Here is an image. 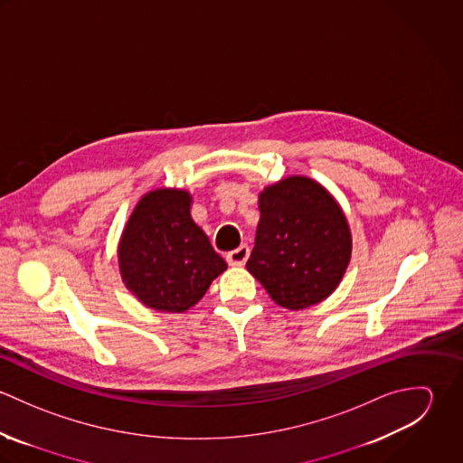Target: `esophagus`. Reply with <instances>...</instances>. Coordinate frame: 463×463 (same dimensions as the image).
Here are the masks:
<instances>
[{
    "mask_svg": "<svg viewBox=\"0 0 463 463\" xmlns=\"http://www.w3.org/2000/svg\"><path fill=\"white\" fill-rule=\"evenodd\" d=\"M248 257H250V248L248 246H239L237 250H233V251H230L226 255V262L233 265V267H242V265L246 264Z\"/></svg>",
    "mask_w": 463,
    "mask_h": 463,
    "instance_id": "esophagus-1",
    "label": "esophagus"
}]
</instances>
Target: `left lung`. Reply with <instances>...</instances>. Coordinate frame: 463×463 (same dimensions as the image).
<instances>
[{
    "label": "left lung",
    "mask_w": 463,
    "mask_h": 463,
    "mask_svg": "<svg viewBox=\"0 0 463 463\" xmlns=\"http://www.w3.org/2000/svg\"><path fill=\"white\" fill-rule=\"evenodd\" d=\"M259 208L248 270L288 310L328 298L351 259L349 226L336 201L314 180L290 176L267 187Z\"/></svg>",
    "instance_id": "1"
}]
</instances>
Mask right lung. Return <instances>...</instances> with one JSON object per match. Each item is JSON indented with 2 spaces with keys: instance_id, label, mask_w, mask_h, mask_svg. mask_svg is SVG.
Listing matches in <instances>:
<instances>
[{
  "instance_id": "obj_1",
  "label": "right lung",
  "mask_w": 463,
  "mask_h": 463,
  "mask_svg": "<svg viewBox=\"0 0 463 463\" xmlns=\"http://www.w3.org/2000/svg\"><path fill=\"white\" fill-rule=\"evenodd\" d=\"M226 267L193 221L189 193L160 189L138 201L119 244V269L146 307L185 312Z\"/></svg>"
}]
</instances>
